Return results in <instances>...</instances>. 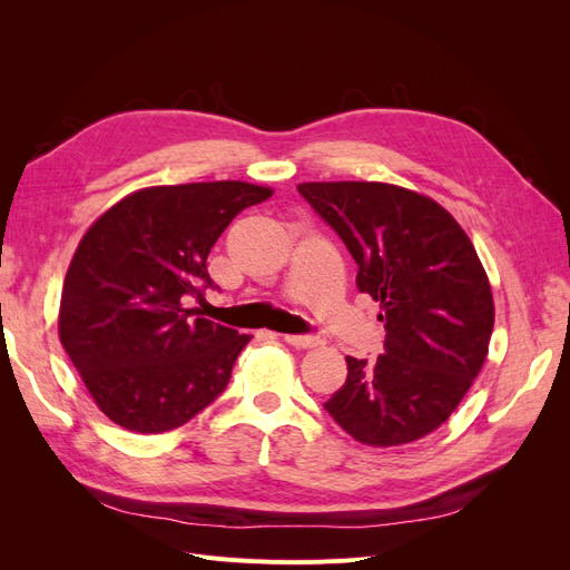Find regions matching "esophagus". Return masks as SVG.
<instances>
[{
	"label": "esophagus",
	"instance_id": "esophagus-1",
	"mask_svg": "<svg viewBox=\"0 0 570 570\" xmlns=\"http://www.w3.org/2000/svg\"><path fill=\"white\" fill-rule=\"evenodd\" d=\"M285 342L292 344V347L297 350H312L318 344V337H312V335H285Z\"/></svg>",
	"mask_w": 570,
	"mask_h": 570
}]
</instances>
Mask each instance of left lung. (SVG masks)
<instances>
[{
	"label": "left lung",
	"instance_id": "left-lung-1",
	"mask_svg": "<svg viewBox=\"0 0 570 570\" xmlns=\"http://www.w3.org/2000/svg\"><path fill=\"white\" fill-rule=\"evenodd\" d=\"M347 245L356 285L381 302L385 354L347 356V381L323 406L356 442L400 446L438 430L471 390L494 299L471 237L435 199L368 183H299Z\"/></svg>",
	"mask_w": 570,
	"mask_h": 570
}]
</instances>
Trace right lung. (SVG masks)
I'll return each instance as SVG.
<instances>
[{
  "mask_svg": "<svg viewBox=\"0 0 570 570\" xmlns=\"http://www.w3.org/2000/svg\"><path fill=\"white\" fill-rule=\"evenodd\" d=\"M271 195L243 180L142 187L82 235L61 289L59 340L116 425L168 433L226 390L252 337L185 302H204L220 233Z\"/></svg>",
  "mask_w": 570,
  "mask_h": 570,
  "instance_id": "obj_1",
  "label": "right lung"
}]
</instances>
